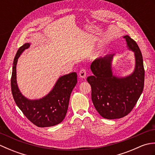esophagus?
<instances>
[{
    "mask_svg": "<svg viewBox=\"0 0 155 155\" xmlns=\"http://www.w3.org/2000/svg\"><path fill=\"white\" fill-rule=\"evenodd\" d=\"M87 76V71L84 68L81 69L79 72V77L81 78H84Z\"/></svg>",
    "mask_w": 155,
    "mask_h": 155,
    "instance_id": "esophagus-1",
    "label": "esophagus"
}]
</instances>
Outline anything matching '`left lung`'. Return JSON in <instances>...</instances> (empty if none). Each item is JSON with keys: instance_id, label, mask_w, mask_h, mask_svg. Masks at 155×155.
Instances as JSON below:
<instances>
[{"instance_id": "left-lung-1", "label": "left lung", "mask_w": 155, "mask_h": 155, "mask_svg": "<svg viewBox=\"0 0 155 155\" xmlns=\"http://www.w3.org/2000/svg\"><path fill=\"white\" fill-rule=\"evenodd\" d=\"M127 47L134 52L135 65L129 75L117 77L112 69L114 54L95 59L91 69L93 76L87 77L92 88L94 106L102 117L116 119L126 116L133 110L144 88V70L143 56L139 46L129 36H123Z\"/></svg>"}]
</instances>
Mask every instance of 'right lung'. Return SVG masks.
<instances>
[{"label":"right lung","mask_w":155,"mask_h":155,"mask_svg":"<svg viewBox=\"0 0 155 155\" xmlns=\"http://www.w3.org/2000/svg\"><path fill=\"white\" fill-rule=\"evenodd\" d=\"M31 45L27 42L20 47L15 57L11 77L12 96L20 110L36 126L52 127L61 123L66 116L71 93L77 83V74L73 72L61 76L52 90L41 98L29 99L25 97L18 87L16 64L20 56Z\"/></svg>","instance_id":"add662e5"}]
</instances>
